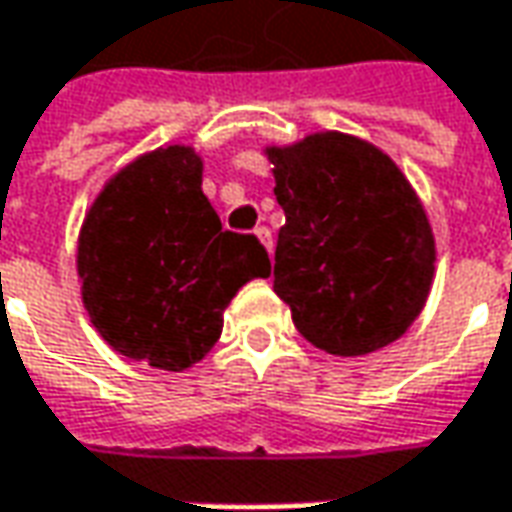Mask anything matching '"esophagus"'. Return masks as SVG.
<instances>
[{
  "mask_svg": "<svg viewBox=\"0 0 512 512\" xmlns=\"http://www.w3.org/2000/svg\"><path fill=\"white\" fill-rule=\"evenodd\" d=\"M256 239L262 242V247H265L267 253H273V233H270L267 227H256Z\"/></svg>",
  "mask_w": 512,
  "mask_h": 512,
  "instance_id": "obj_1",
  "label": "esophagus"
}]
</instances>
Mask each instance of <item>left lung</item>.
I'll list each match as a JSON object with an SVG mask.
<instances>
[{
	"mask_svg": "<svg viewBox=\"0 0 512 512\" xmlns=\"http://www.w3.org/2000/svg\"><path fill=\"white\" fill-rule=\"evenodd\" d=\"M285 227L273 290L307 342L367 356L402 339L436 273V239L399 165L359 136L319 130L267 145Z\"/></svg>",
	"mask_w": 512,
	"mask_h": 512,
	"instance_id": "obj_1",
	"label": "left lung"
}]
</instances>
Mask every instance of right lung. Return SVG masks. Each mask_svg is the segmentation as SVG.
Instances as JSON below:
<instances>
[{
    "mask_svg": "<svg viewBox=\"0 0 512 512\" xmlns=\"http://www.w3.org/2000/svg\"><path fill=\"white\" fill-rule=\"evenodd\" d=\"M202 170L190 145L136 156L96 193L76 245L90 325L116 353L170 373L202 362L239 287L270 276L256 236L222 230Z\"/></svg>",
    "mask_w": 512,
    "mask_h": 512,
    "instance_id": "add662e5",
    "label": "right lung"
}]
</instances>
